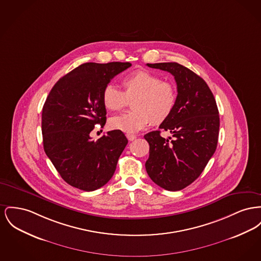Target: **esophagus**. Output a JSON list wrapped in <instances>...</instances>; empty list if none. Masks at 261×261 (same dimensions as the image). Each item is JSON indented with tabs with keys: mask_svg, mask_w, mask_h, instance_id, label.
Instances as JSON below:
<instances>
[{
	"mask_svg": "<svg viewBox=\"0 0 261 261\" xmlns=\"http://www.w3.org/2000/svg\"><path fill=\"white\" fill-rule=\"evenodd\" d=\"M126 137H127V139H128L129 141H134L135 139L137 138L136 135H133V134H127Z\"/></svg>",
	"mask_w": 261,
	"mask_h": 261,
	"instance_id": "esophagus-1",
	"label": "esophagus"
}]
</instances>
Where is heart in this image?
Instances as JSON below:
<instances>
[{
  "instance_id": "1",
  "label": "heart",
  "mask_w": 261,
  "mask_h": 261,
  "mask_svg": "<svg viewBox=\"0 0 261 261\" xmlns=\"http://www.w3.org/2000/svg\"><path fill=\"white\" fill-rule=\"evenodd\" d=\"M124 92L109 84L102 91V102L108 110L119 111L133 100V111L114 116L109 125L127 134L137 133L150 123L160 125L172 114L177 92L173 84L165 82L153 73L138 70L122 79Z\"/></svg>"
}]
</instances>
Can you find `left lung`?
<instances>
[{
    "label": "left lung",
    "mask_w": 261,
    "mask_h": 261,
    "mask_svg": "<svg viewBox=\"0 0 261 261\" xmlns=\"http://www.w3.org/2000/svg\"><path fill=\"white\" fill-rule=\"evenodd\" d=\"M170 73L177 86L176 106L160 129L173 139H165L161 131L144 136L150 145L145 167L153 182L169 191L181 190L198 178L214 154L220 117L214 95L206 82L182 65L147 64Z\"/></svg>",
    "instance_id": "obj_1"
}]
</instances>
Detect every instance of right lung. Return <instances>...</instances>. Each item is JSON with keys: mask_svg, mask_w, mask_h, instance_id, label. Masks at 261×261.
I'll return each mask as SVG.
<instances>
[{"mask_svg": "<svg viewBox=\"0 0 261 261\" xmlns=\"http://www.w3.org/2000/svg\"><path fill=\"white\" fill-rule=\"evenodd\" d=\"M129 62L85 63L62 77L42 109V137L47 156L62 178L84 191L108 184L128 140L112 130L93 141L94 125L107 122L102 91L111 79L129 68Z\"/></svg>", "mask_w": 261, "mask_h": 261, "instance_id": "right-lung-1", "label": "right lung"}]
</instances>
